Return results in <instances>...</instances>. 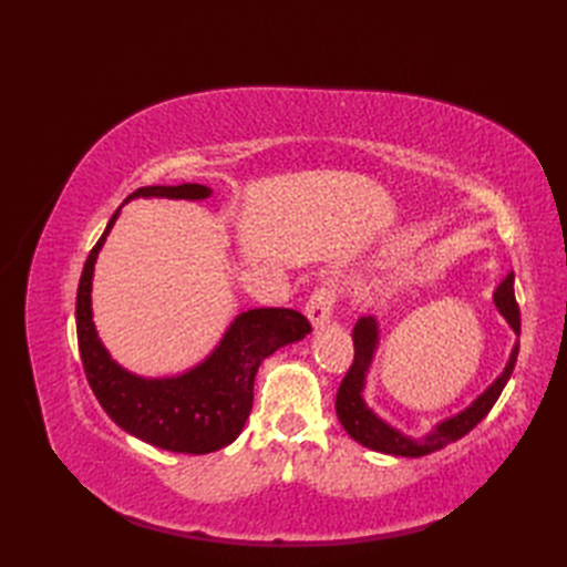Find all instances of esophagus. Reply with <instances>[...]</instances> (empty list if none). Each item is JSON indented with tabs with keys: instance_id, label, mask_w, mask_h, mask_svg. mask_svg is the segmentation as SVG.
I'll use <instances>...</instances> for the list:
<instances>
[{
	"instance_id": "34e87169",
	"label": "esophagus",
	"mask_w": 567,
	"mask_h": 567,
	"mask_svg": "<svg viewBox=\"0 0 567 567\" xmlns=\"http://www.w3.org/2000/svg\"><path fill=\"white\" fill-rule=\"evenodd\" d=\"M333 307H336V293H333V288L321 286V288H315V293L310 296V300H307L305 312H307V317H310L315 329H319V326L331 321Z\"/></svg>"
}]
</instances>
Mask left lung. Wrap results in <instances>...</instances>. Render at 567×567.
I'll list each match as a JSON object with an SVG mask.
<instances>
[{
    "label": "left lung",
    "instance_id": "obj_1",
    "mask_svg": "<svg viewBox=\"0 0 567 567\" xmlns=\"http://www.w3.org/2000/svg\"><path fill=\"white\" fill-rule=\"evenodd\" d=\"M494 305L511 323V329L520 336V307L516 302V293H513V274H508V277L499 284V288H496ZM352 340H354V359H352V367L346 373V379L340 381V388L336 394V414L352 440L364 444V447L373 452H383L392 456L433 454L442 447H447L450 442H456L458 437L471 433L473 427L489 414L494 402L499 400V394L508 383L513 367H516V359H518V346H516L511 352L504 373L483 394H480L468 409H463L461 414L437 423L435 431L427 433L423 440H411L375 416L362 400L367 371L373 359V350L379 346V326H375V319L373 317L359 319L352 331Z\"/></svg>",
    "mask_w": 567,
    "mask_h": 567
}]
</instances>
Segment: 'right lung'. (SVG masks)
<instances>
[{"label":"right lung","instance_id":"1","mask_svg":"<svg viewBox=\"0 0 567 567\" xmlns=\"http://www.w3.org/2000/svg\"><path fill=\"white\" fill-rule=\"evenodd\" d=\"M188 198L210 196L203 184L142 186L130 198ZM117 219L111 217L84 262L75 321L84 375L106 414L153 447L179 454H210L241 435L252 406V383L262 359L312 331L310 321L286 307H260L238 315L215 352L196 369L173 379H142L120 369L101 346L92 321V274L96 255Z\"/></svg>","mask_w":567,"mask_h":567}]
</instances>
